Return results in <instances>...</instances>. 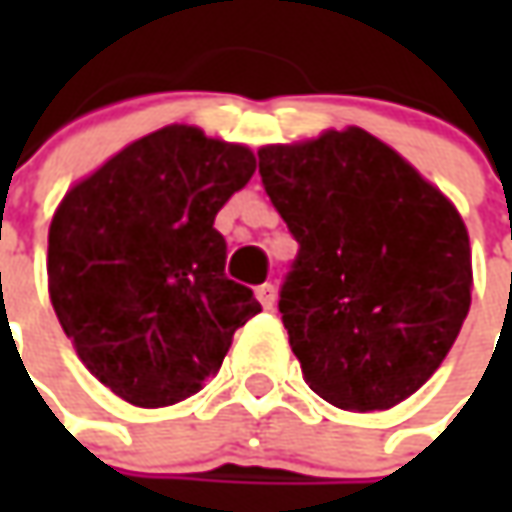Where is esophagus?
<instances>
[{
	"label": "esophagus",
	"mask_w": 512,
	"mask_h": 512,
	"mask_svg": "<svg viewBox=\"0 0 512 512\" xmlns=\"http://www.w3.org/2000/svg\"><path fill=\"white\" fill-rule=\"evenodd\" d=\"M256 299H259V302H262V307H265V310H270V307L276 305V287L273 285H259L256 287Z\"/></svg>",
	"instance_id": "obj_1"
}]
</instances>
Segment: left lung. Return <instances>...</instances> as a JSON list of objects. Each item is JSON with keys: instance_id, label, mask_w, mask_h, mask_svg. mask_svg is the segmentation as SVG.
I'll list each match as a JSON object with an SVG mask.
<instances>
[{"instance_id": "left-lung-1", "label": "left lung", "mask_w": 512, "mask_h": 512, "mask_svg": "<svg viewBox=\"0 0 512 512\" xmlns=\"http://www.w3.org/2000/svg\"><path fill=\"white\" fill-rule=\"evenodd\" d=\"M299 253L279 290L307 384L342 410H387L444 362L470 310L462 216L362 128L259 150Z\"/></svg>"}]
</instances>
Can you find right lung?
I'll return each mask as SVG.
<instances>
[{"mask_svg":"<svg viewBox=\"0 0 512 512\" xmlns=\"http://www.w3.org/2000/svg\"><path fill=\"white\" fill-rule=\"evenodd\" d=\"M253 170L242 145L170 125L62 199L48 233L50 302L79 359L125 402L168 407L199 393L262 310L227 279L213 227Z\"/></svg>","mask_w":512,"mask_h":512,"instance_id":"add662e5","label":"right lung"}]
</instances>
